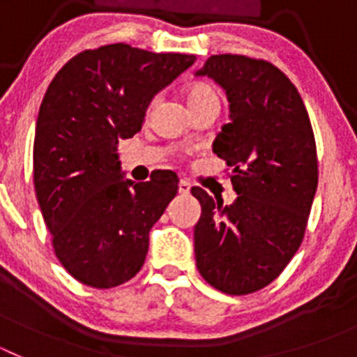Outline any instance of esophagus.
I'll use <instances>...</instances> for the list:
<instances>
[{
    "label": "esophagus",
    "mask_w": 357,
    "mask_h": 357,
    "mask_svg": "<svg viewBox=\"0 0 357 357\" xmlns=\"http://www.w3.org/2000/svg\"><path fill=\"white\" fill-rule=\"evenodd\" d=\"M189 191H191V184H189L188 181H181V182H178V193H181V195H189Z\"/></svg>",
    "instance_id": "esophagus-1"
}]
</instances>
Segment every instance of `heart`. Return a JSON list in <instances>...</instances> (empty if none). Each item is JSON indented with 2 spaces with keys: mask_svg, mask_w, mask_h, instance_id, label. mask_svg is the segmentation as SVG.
Here are the masks:
<instances>
[{
  "mask_svg": "<svg viewBox=\"0 0 357 357\" xmlns=\"http://www.w3.org/2000/svg\"><path fill=\"white\" fill-rule=\"evenodd\" d=\"M185 98H188L189 107H191V110H193L197 109V107L204 105V103L218 100V93L211 84H206V82H195V84L188 85V89H185ZM155 103H157V98H153V100L148 103L146 114H150Z\"/></svg>",
  "mask_w": 357,
  "mask_h": 357,
  "instance_id": "1",
  "label": "heart"
}]
</instances>
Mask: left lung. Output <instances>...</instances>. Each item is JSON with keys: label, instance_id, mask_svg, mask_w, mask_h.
Segmentation results:
<instances>
[{"label": "left lung", "instance_id": "1", "mask_svg": "<svg viewBox=\"0 0 357 357\" xmlns=\"http://www.w3.org/2000/svg\"><path fill=\"white\" fill-rule=\"evenodd\" d=\"M198 77L225 89L230 123L213 151L230 168L232 206L191 193L202 206L195 227L200 275L227 295H248L282 273L301 247L318 185L317 143L301 94L263 59L211 55Z\"/></svg>", "mask_w": 357, "mask_h": 357}]
</instances>
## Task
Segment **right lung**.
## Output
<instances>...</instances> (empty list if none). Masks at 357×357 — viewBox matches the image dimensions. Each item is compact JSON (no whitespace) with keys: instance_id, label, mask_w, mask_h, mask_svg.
Segmentation results:
<instances>
[{"instance_id":"right-lung-1","label":"right lung","mask_w":357,"mask_h":357,"mask_svg":"<svg viewBox=\"0 0 357 357\" xmlns=\"http://www.w3.org/2000/svg\"><path fill=\"white\" fill-rule=\"evenodd\" d=\"M197 61L107 44L75 55L40 103L33 185L56 259L85 286L116 288L135 277L148 234L178 191L169 169L123 181L119 139L141 130L148 103Z\"/></svg>"}]
</instances>
